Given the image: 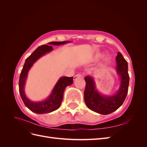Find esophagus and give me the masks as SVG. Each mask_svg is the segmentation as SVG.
<instances>
[{
  "label": "esophagus",
  "mask_w": 147,
  "mask_h": 147,
  "mask_svg": "<svg viewBox=\"0 0 147 147\" xmlns=\"http://www.w3.org/2000/svg\"><path fill=\"white\" fill-rule=\"evenodd\" d=\"M81 77H82V74H78L77 75H75V76L74 77V80H77L78 78H81Z\"/></svg>",
  "instance_id": "esophagus-1"
}]
</instances>
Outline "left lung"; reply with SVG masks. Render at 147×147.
<instances>
[{
    "label": "left lung",
    "mask_w": 147,
    "mask_h": 147,
    "mask_svg": "<svg viewBox=\"0 0 147 147\" xmlns=\"http://www.w3.org/2000/svg\"><path fill=\"white\" fill-rule=\"evenodd\" d=\"M117 71L121 79L118 91L113 96H102L97 91L95 83L91 76L84 78L86 82L84 91V100L88 107L102 115H108L117 110L125 100L127 91L129 76L128 74L127 62L121 53L118 52L116 57Z\"/></svg>",
    "instance_id": "obj_1"
}]
</instances>
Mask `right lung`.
Instances as JSON below:
<instances>
[{"instance_id": "obj_1", "label": "right lung", "mask_w": 147, "mask_h": 147, "mask_svg": "<svg viewBox=\"0 0 147 147\" xmlns=\"http://www.w3.org/2000/svg\"><path fill=\"white\" fill-rule=\"evenodd\" d=\"M70 42H53L48 43L49 45H43L38 47L27 59H26L23 68L21 70L19 80V91L21 99L27 107L38 114L48 113L53 112L58 109L63 99V94L65 88L73 83V77H63L59 78L51 93V94L45 100L40 102H34L30 100L26 97L24 92V84L29 70L31 67L40 57L45 55L46 53L51 51L53 48L51 45H64Z\"/></svg>"}]
</instances>
